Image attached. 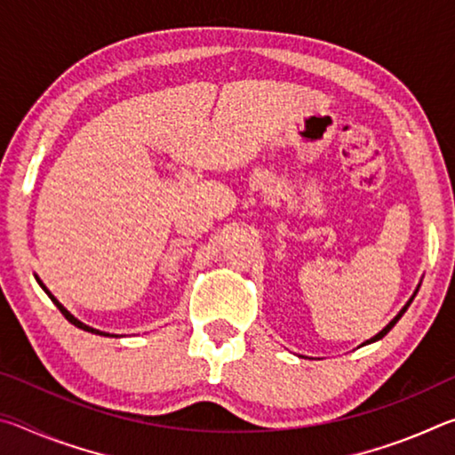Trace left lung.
Wrapping results in <instances>:
<instances>
[{
	"instance_id": "8db88e82",
	"label": "left lung",
	"mask_w": 455,
	"mask_h": 455,
	"mask_svg": "<svg viewBox=\"0 0 455 455\" xmlns=\"http://www.w3.org/2000/svg\"><path fill=\"white\" fill-rule=\"evenodd\" d=\"M419 287H421V283L418 284V289H415V291H413V295L410 297V301H407V303H405V305L402 307V311H399V313L395 315V317H394V319H391V321L387 323V325H385V327H383V329L379 331V333H377V335H373L371 339H367V341H365V343H361V347H363V345H369V343H375V341H379V339H383L385 335H387V333H389V331H391V329H394V327H395V323H397L399 319H402V317H403V313L407 311V307H410V305H411V301H413V297H415V295H418V291H419Z\"/></svg>"
}]
</instances>
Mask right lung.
Wrapping results in <instances>:
<instances>
[{
  "label": "right lung",
  "instance_id": "obj_1",
  "mask_svg": "<svg viewBox=\"0 0 455 455\" xmlns=\"http://www.w3.org/2000/svg\"><path fill=\"white\" fill-rule=\"evenodd\" d=\"M36 276V281H37V284H40V287L45 291V295H48L50 299H52V301H53V305H56L58 307V309H60V313L61 315H64V317L68 319V321H70L72 323V325H76V327H78V329H84V331H88V333H94V335H102V337H120V335H114V333H106V331H100V329H94V327H90V325H86V323H82L80 319H76L74 317V315L70 313V311H68L66 309V307L64 305H61L60 301H58V299L56 297H53L52 295V292H50V289L48 287H45V284L42 283V279H40V276H37V275H34Z\"/></svg>",
  "mask_w": 455,
  "mask_h": 455
}]
</instances>
